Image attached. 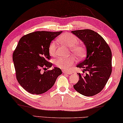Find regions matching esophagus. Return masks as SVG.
<instances>
[{
    "label": "esophagus",
    "instance_id": "esophagus-1",
    "mask_svg": "<svg viewBox=\"0 0 123 123\" xmlns=\"http://www.w3.org/2000/svg\"><path fill=\"white\" fill-rule=\"evenodd\" d=\"M63 74H68V75H71V74H72V72H71V71H65V70H63Z\"/></svg>",
    "mask_w": 123,
    "mask_h": 123
}]
</instances>
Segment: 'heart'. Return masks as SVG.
<instances>
[{
	"label": "heart",
	"mask_w": 123,
	"mask_h": 123,
	"mask_svg": "<svg viewBox=\"0 0 123 123\" xmlns=\"http://www.w3.org/2000/svg\"><path fill=\"white\" fill-rule=\"evenodd\" d=\"M59 43L70 47V50L75 55L79 58H83L86 53V48L83 45H78V38L75 35L70 33H65L60 36L58 39ZM57 43L55 41H52L48 47L49 53L51 55L56 53ZM75 58L72 57L68 58H59L56 60L55 65L62 69L68 70L75 63Z\"/></svg>",
	"instance_id": "obj_1"
}]
</instances>
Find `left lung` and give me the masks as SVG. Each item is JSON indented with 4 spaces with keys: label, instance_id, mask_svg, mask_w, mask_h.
I'll list each match as a JSON object with an SVG mask.
<instances>
[{
    "label": "left lung",
    "instance_id": "obj_1",
    "mask_svg": "<svg viewBox=\"0 0 123 123\" xmlns=\"http://www.w3.org/2000/svg\"><path fill=\"white\" fill-rule=\"evenodd\" d=\"M71 33L82 40L86 49L85 59L77 65L86 74L78 73L80 80L74 88L83 95H95L104 89L111 74V50L104 38L92 30H77Z\"/></svg>",
    "mask_w": 123,
    "mask_h": 123
}]
</instances>
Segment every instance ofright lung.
<instances>
[{"instance_id": "right-lung-1", "label": "right lung", "mask_w": 123, "mask_h": 123, "mask_svg": "<svg viewBox=\"0 0 123 123\" xmlns=\"http://www.w3.org/2000/svg\"><path fill=\"white\" fill-rule=\"evenodd\" d=\"M61 31H37L24 35L14 51L12 59L17 80L22 87L32 94H41L53 86L57 77L62 74L58 68L41 71L51 68L48 62V47L52 40Z\"/></svg>"}]
</instances>
